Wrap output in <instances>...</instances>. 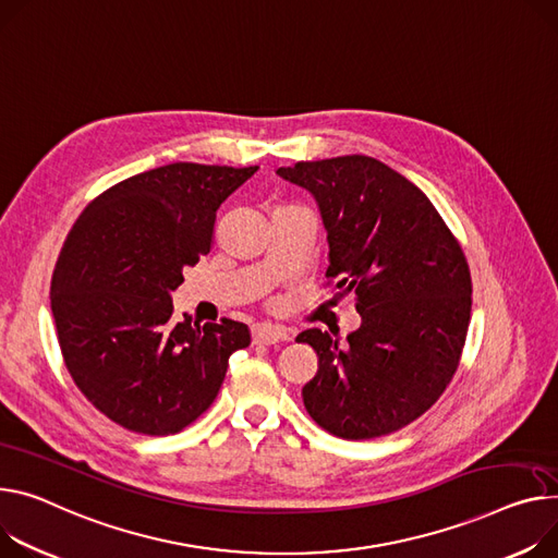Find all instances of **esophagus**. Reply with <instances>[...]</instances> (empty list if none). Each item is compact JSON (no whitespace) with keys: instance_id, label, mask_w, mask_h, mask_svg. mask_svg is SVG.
<instances>
[{"instance_id":"esophagus-1","label":"esophagus","mask_w":558,"mask_h":558,"mask_svg":"<svg viewBox=\"0 0 558 558\" xmlns=\"http://www.w3.org/2000/svg\"><path fill=\"white\" fill-rule=\"evenodd\" d=\"M290 335L283 326L275 324H259L252 328V339L254 344H277V341H286Z\"/></svg>"}]
</instances>
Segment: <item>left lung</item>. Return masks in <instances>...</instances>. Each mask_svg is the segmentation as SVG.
<instances>
[{"label": "left lung", "mask_w": 558, "mask_h": 558, "mask_svg": "<svg viewBox=\"0 0 558 558\" xmlns=\"http://www.w3.org/2000/svg\"><path fill=\"white\" fill-rule=\"evenodd\" d=\"M277 174L315 196L326 277L339 279L335 296L355 294L362 317L347 344L319 328L296 335L319 357L306 411L337 438L389 436L432 409L458 368L471 317L462 247L426 194L371 156L302 160Z\"/></svg>", "instance_id": "8db88e82"}]
</instances>
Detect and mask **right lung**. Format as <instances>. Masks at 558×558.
Segmentation results:
<instances>
[{
    "instance_id": "add662e5",
    "label": "right lung",
    "mask_w": 558,
    "mask_h": 558,
    "mask_svg": "<svg viewBox=\"0 0 558 558\" xmlns=\"http://www.w3.org/2000/svg\"><path fill=\"white\" fill-rule=\"evenodd\" d=\"M259 167L171 162L94 198L53 270L51 311L64 364L100 413L169 436L217 398L228 360L250 347L241 322L171 319L183 270L211 247L221 203Z\"/></svg>"
}]
</instances>
